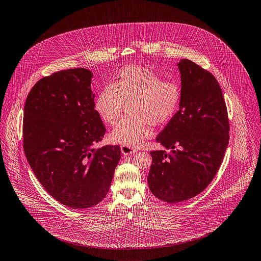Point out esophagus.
Instances as JSON below:
<instances>
[{
    "label": "esophagus",
    "instance_id": "obj_1",
    "mask_svg": "<svg viewBox=\"0 0 261 261\" xmlns=\"http://www.w3.org/2000/svg\"><path fill=\"white\" fill-rule=\"evenodd\" d=\"M120 150H121L122 154H124V155L133 154V153H135V152L137 151L136 148L129 147V146H126V145H121V146H120Z\"/></svg>",
    "mask_w": 261,
    "mask_h": 261
}]
</instances>
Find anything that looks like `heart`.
Instances as JSON below:
<instances>
[{
  "instance_id": "b5f03b06",
  "label": "heart",
  "mask_w": 261,
  "mask_h": 261,
  "mask_svg": "<svg viewBox=\"0 0 261 261\" xmlns=\"http://www.w3.org/2000/svg\"><path fill=\"white\" fill-rule=\"evenodd\" d=\"M180 88L149 69L130 66L119 71L110 86L96 96L95 111L106 124L119 122L127 108L129 117L110 134V140L129 147L140 145L150 135V124L159 126L175 115Z\"/></svg>"
}]
</instances>
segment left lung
I'll use <instances>...</instances> for the list:
<instances>
[{"mask_svg": "<svg viewBox=\"0 0 261 261\" xmlns=\"http://www.w3.org/2000/svg\"><path fill=\"white\" fill-rule=\"evenodd\" d=\"M181 81L178 112L156 137L166 150L150 151L147 182L159 199L176 203L205 190L222 163L229 121L219 84L188 59L177 63Z\"/></svg>", "mask_w": 261, "mask_h": 261, "instance_id": "8db88e82", "label": "left lung"}]
</instances>
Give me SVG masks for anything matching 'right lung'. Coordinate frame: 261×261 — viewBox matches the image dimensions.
<instances>
[{
	"label": "right lung",
	"mask_w": 261,
	"mask_h": 261,
	"mask_svg": "<svg viewBox=\"0 0 261 261\" xmlns=\"http://www.w3.org/2000/svg\"><path fill=\"white\" fill-rule=\"evenodd\" d=\"M93 73L84 68L41 79L27 96L24 150L36 177L56 200L85 210L107 195L119 145L95 148L106 127L95 111Z\"/></svg>",
	"instance_id": "1"
}]
</instances>
